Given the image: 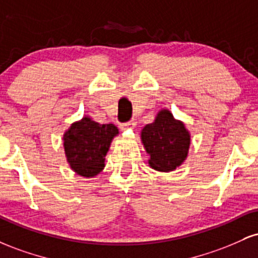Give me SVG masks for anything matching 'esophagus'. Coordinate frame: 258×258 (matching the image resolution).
I'll return each mask as SVG.
<instances>
[{
  "label": "esophagus",
  "instance_id": "esophagus-1",
  "mask_svg": "<svg viewBox=\"0 0 258 258\" xmlns=\"http://www.w3.org/2000/svg\"><path fill=\"white\" fill-rule=\"evenodd\" d=\"M136 125H137V121H136V120H131V121H128V122L123 123L122 127H135Z\"/></svg>",
  "mask_w": 258,
  "mask_h": 258
}]
</instances>
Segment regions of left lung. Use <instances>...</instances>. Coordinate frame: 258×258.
Listing matches in <instances>:
<instances>
[{"label": "left lung", "instance_id": "8db88e82", "mask_svg": "<svg viewBox=\"0 0 258 258\" xmlns=\"http://www.w3.org/2000/svg\"><path fill=\"white\" fill-rule=\"evenodd\" d=\"M141 138L146 152L150 155L149 166L156 171L170 172L176 170L188 156L189 131L167 109L160 110L154 122L143 127Z\"/></svg>", "mask_w": 258, "mask_h": 258}]
</instances>
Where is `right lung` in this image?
I'll return each mask as SVG.
<instances>
[{
    "mask_svg": "<svg viewBox=\"0 0 258 258\" xmlns=\"http://www.w3.org/2000/svg\"><path fill=\"white\" fill-rule=\"evenodd\" d=\"M119 135L112 123H98L84 116L72 123L63 136L64 150L68 162L74 172L91 178L105 166V155L111 141Z\"/></svg>",
    "mask_w": 258,
    "mask_h": 258,
    "instance_id": "1",
    "label": "right lung"
}]
</instances>
